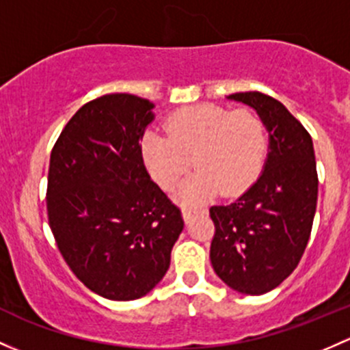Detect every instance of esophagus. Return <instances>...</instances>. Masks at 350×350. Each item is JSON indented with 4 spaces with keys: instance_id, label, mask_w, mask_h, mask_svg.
<instances>
[{
    "instance_id": "obj_1",
    "label": "esophagus",
    "mask_w": 350,
    "mask_h": 350,
    "mask_svg": "<svg viewBox=\"0 0 350 350\" xmlns=\"http://www.w3.org/2000/svg\"><path fill=\"white\" fill-rule=\"evenodd\" d=\"M198 213H204V209L193 208V206H185V208H183V216H185L186 221H189V219L193 218L194 215H198Z\"/></svg>"
}]
</instances>
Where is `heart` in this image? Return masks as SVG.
<instances>
[{
	"label": "heart",
	"instance_id": "obj_1",
	"mask_svg": "<svg viewBox=\"0 0 350 350\" xmlns=\"http://www.w3.org/2000/svg\"><path fill=\"white\" fill-rule=\"evenodd\" d=\"M164 131L144 132L142 163L157 185L172 189L189 169L191 157L198 169L178 189L185 203H201L218 191L223 196H237L262 172L267 131L253 110L193 105L171 113Z\"/></svg>",
	"mask_w": 350,
	"mask_h": 350
}]
</instances>
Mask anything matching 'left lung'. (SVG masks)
Here are the masks:
<instances>
[{
    "mask_svg": "<svg viewBox=\"0 0 350 350\" xmlns=\"http://www.w3.org/2000/svg\"><path fill=\"white\" fill-rule=\"evenodd\" d=\"M258 112L270 134L265 171L234 203L211 206L209 258L233 290L262 295L299 265L314 224L319 176L312 137L277 98L262 92L228 95Z\"/></svg>",
    "mask_w": 350,
    "mask_h": 350,
    "instance_id": "left-lung-1",
    "label": "left lung"
}]
</instances>
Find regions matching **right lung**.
<instances>
[{
  "instance_id": "add662e5",
  "label": "right lung",
  "mask_w": 350,
  "mask_h": 350,
  "mask_svg": "<svg viewBox=\"0 0 350 350\" xmlns=\"http://www.w3.org/2000/svg\"><path fill=\"white\" fill-rule=\"evenodd\" d=\"M147 98L107 94L77 110L50 154L46 211L62 256L87 288L135 300L167 271L181 209L150 179L141 139Z\"/></svg>"
}]
</instances>
